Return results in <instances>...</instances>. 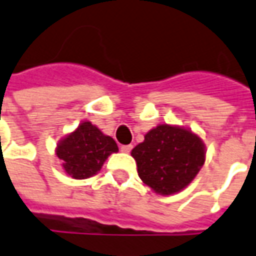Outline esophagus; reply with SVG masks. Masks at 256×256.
<instances>
[{"instance_id":"obj_1","label":"esophagus","mask_w":256,"mask_h":256,"mask_svg":"<svg viewBox=\"0 0 256 256\" xmlns=\"http://www.w3.org/2000/svg\"><path fill=\"white\" fill-rule=\"evenodd\" d=\"M120 150L122 152H130V150H132V146L130 144H124V146H121Z\"/></svg>"}]
</instances>
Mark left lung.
Segmentation results:
<instances>
[{
	"instance_id": "left-lung-1",
	"label": "left lung",
	"mask_w": 256,
	"mask_h": 256,
	"mask_svg": "<svg viewBox=\"0 0 256 256\" xmlns=\"http://www.w3.org/2000/svg\"><path fill=\"white\" fill-rule=\"evenodd\" d=\"M140 180L163 196L189 185L205 162V146L198 136L182 126L160 124L132 150Z\"/></svg>"
}]
</instances>
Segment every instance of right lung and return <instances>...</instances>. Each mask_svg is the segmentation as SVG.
Listing matches in <instances>:
<instances>
[{
    "label": "right lung",
    "mask_w": 256,
    "mask_h": 256,
    "mask_svg": "<svg viewBox=\"0 0 256 256\" xmlns=\"http://www.w3.org/2000/svg\"><path fill=\"white\" fill-rule=\"evenodd\" d=\"M117 151L110 136L104 135L90 121H84L58 143L56 156L62 159V167L71 178L86 180L96 176L108 156Z\"/></svg>",
    "instance_id": "right-lung-1"
}]
</instances>
